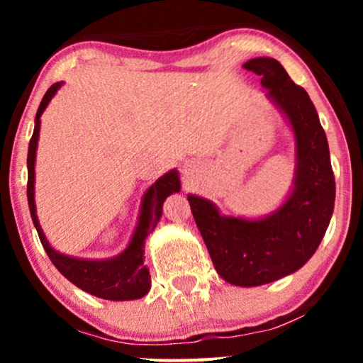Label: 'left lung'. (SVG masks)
Segmentation results:
<instances>
[{
	"label": "left lung",
	"instance_id": "1",
	"mask_svg": "<svg viewBox=\"0 0 363 363\" xmlns=\"http://www.w3.org/2000/svg\"><path fill=\"white\" fill-rule=\"evenodd\" d=\"M244 68L259 74L266 97L280 109L295 140L294 186L277 210L261 218L222 215L210 199L187 194L216 273L235 286H259L301 269L319 247L335 210V176L326 133L302 86L273 57Z\"/></svg>",
	"mask_w": 363,
	"mask_h": 363
}]
</instances>
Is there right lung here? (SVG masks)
<instances>
[{
    "mask_svg": "<svg viewBox=\"0 0 363 363\" xmlns=\"http://www.w3.org/2000/svg\"><path fill=\"white\" fill-rule=\"evenodd\" d=\"M62 86V82L54 83V85L45 91L43 102L35 114L34 135H32L30 143H28L27 155V199L28 210H30L32 222L37 228L43 247L48 252L49 259L60 269L65 278H68L73 285L82 289L86 294L95 295L106 301H136V298L145 297L150 291V272L143 264L145 257V239L150 232L155 230L158 220L162 216V206L167 196L179 193L181 191V181H179V172L176 169L169 170L162 177H158L152 186L148 187L147 193L143 194L140 206L138 223H136L135 232H133L131 240L123 252L118 256L109 257V259H82V257L66 256L52 247L49 240L45 239L43 227H40L39 218H37L35 210V152L37 141H39L40 131V116L49 106L51 99L57 94Z\"/></svg>",
    "mask_w": 363,
    "mask_h": 363,
    "instance_id": "1",
    "label": "right lung"
}]
</instances>
